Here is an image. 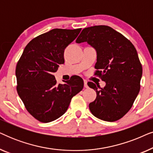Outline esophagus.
Segmentation results:
<instances>
[{
	"label": "esophagus",
	"mask_w": 153,
	"mask_h": 153,
	"mask_svg": "<svg viewBox=\"0 0 153 153\" xmlns=\"http://www.w3.org/2000/svg\"><path fill=\"white\" fill-rule=\"evenodd\" d=\"M83 82H84V87L85 88H87L88 87V84H87V81L84 80V81H83Z\"/></svg>",
	"instance_id": "34e87169"
}]
</instances>
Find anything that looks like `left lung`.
<instances>
[{
  "mask_svg": "<svg viewBox=\"0 0 153 153\" xmlns=\"http://www.w3.org/2000/svg\"><path fill=\"white\" fill-rule=\"evenodd\" d=\"M83 42L97 51L94 74L106 82L100 90L95 83H88L97 93L89 108L97 118L114 122L130 110L139 93L143 70L137 51L124 35L103 25L83 29L76 42Z\"/></svg>",
  "mask_w": 153,
  "mask_h": 153,
  "instance_id": "left-lung-1",
  "label": "left lung"
}]
</instances>
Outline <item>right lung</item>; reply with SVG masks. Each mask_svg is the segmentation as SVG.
<instances>
[{"instance_id": "1", "label": "right lung", "mask_w": 153, "mask_h": 153, "mask_svg": "<svg viewBox=\"0 0 153 153\" xmlns=\"http://www.w3.org/2000/svg\"><path fill=\"white\" fill-rule=\"evenodd\" d=\"M81 28H55L33 38L25 47L16 67V91L26 110L42 123L62 116L72 98L82 91L83 81L73 76L57 84L53 73L64 63V50Z\"/></svg>"}]
</instances>
